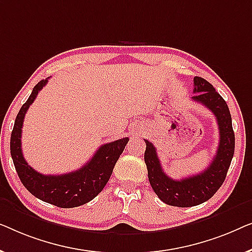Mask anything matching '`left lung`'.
Returning <instances> with one entry per match:
<instances>
[{
	"instance_id": "8db88e82",
	"label": "left lung",
	"mask_w": 252,
	"mask_h": 252,
	"mask_svg": "<svg viewBox=\"0 0 252 252\" xmlns=\"http://www.w3.org/2000/svg\"><path fill=\"white\" fill-rule=\"evenodd\" d=\"M194 94L192 99L200 102L214 113L219 127V145L214 160L195 176L180 180L170 178L163 171L154 145L145 139V163L147 165L148 180L152 189L161 201L172 207H194L208 201L220 189L231 165L235 136L228 106L212 84L202 77H194Z\"/></svg>"
}]
</instances>
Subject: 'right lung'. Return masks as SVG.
<instances>
[{
    "instance_id": "obj_1",
    "label": "right lung",
    "mask_w": 252,
    "mask_h": 252,
    "mask_svg": "<svg viewBox=\"0 0 252 252\" xmlns=\"http://www.w3.org/2000/svg\"><path fill=\"white\" fill-rule=\"evenodd\" d=\"M48 79L34 87L27 101L17 115L10 139V152L20 182L35 197L59 208H75L86 204L101 192L111 178L116 161L125 151L129 138L112 141L100 146L82 168L63 175H42L25 160L21 151V129L26 112Z\"/></svg>"
}]
</instances>
